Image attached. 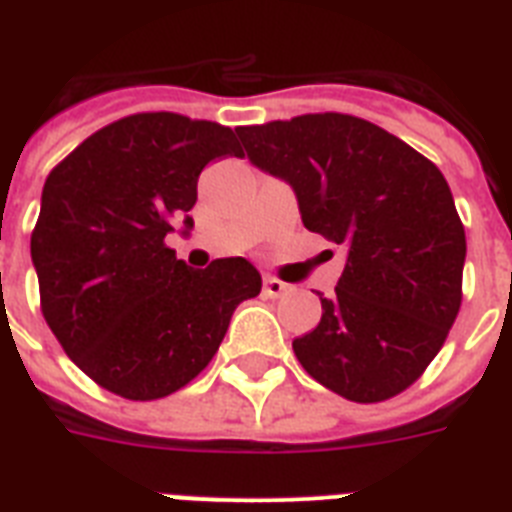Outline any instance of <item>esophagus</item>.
<instances>
[{
	"mask_svg": "<svg viewBox=\"0 0 512 512\" xmlns=\"http://www.w3.org/2000/svg\"><path fill=\"white\" fill-rule=\"evenodd\" d=\"M287 289H289V284H284V281H279V279H276V276H265V279H263V292H265V295H268V297L284 295Z\"/></svg>",
	"mask_w": 512,
	"mask_h": 512,
	"instance_id": "34e87169",
	"label": "esophagus"
}]
</instances>
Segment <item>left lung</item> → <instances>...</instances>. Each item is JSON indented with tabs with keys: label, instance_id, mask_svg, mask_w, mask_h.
Here are the masks:
<instances>
[{
	"label": "left lung",
	"instance_id": "obj_1",
	"mask_svg": "<svg viewBox=\"0 0 512 512\" xmlns=\"http://www.w3.org/2000/svg\"><path fill=\"white\" fill-rule=\"evenodd\" d=\"M249 162L295 191L308 231L345 249L297 361L337 396L374 404L436 358L462 303L465 228L436 164L348 114L236 127Z\"/></svg>",
	"mask_w": 512,
	"mask_h": 512
}]
</instances>
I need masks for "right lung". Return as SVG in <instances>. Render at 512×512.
I'll use <instances>...</instances> for the list:
<instances>
[{
    "mask_svg": "<svg viewBox=\"0 0 512 512\" xmlns=\"http://www.w3.org/2000/svg\"><path fill=\"white\" fill-rule=\"evenodd\" d=\"M241 154L231 127L159 111L108 124L50 172L31 233L42 313L68 358L116 396L154 401L191 382L236 305L263 279L244 257L196 271L164 239L188 236L196 180Z\"/></svg>",
    "mask_w": 512,
    "mask_h": 512,
    "instance_id": "add662e5",
    "label": "right lung"
}]
</instances>
